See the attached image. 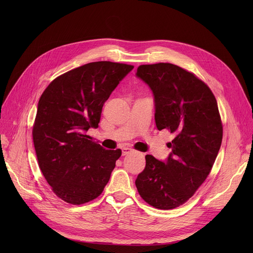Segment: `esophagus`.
<instances>
[{
  "instance_id": "34e87169",
  "label": "esophagus",
  "mask_w": 253,
  "mask_h": 253,
  "mask_svg": "<svg viewBox=\"0 0 253 253\" xmlns=\"http://www.w3.org/2000/svg\"><path fill=\"white\" fill-rule=\"evenodd\" d=\"M133 151V149L132 148H129V147H123L122 148V154L123 155H127L128 153H130V152H132Z\"/></svg>"
}]
</instances>
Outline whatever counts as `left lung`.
<instances>
[{"label": "left lung", "mask_w": 253, "mask_h": 253, "mask_svg": "<svg viewBox=\"0 0 253 253\" xmlns=\"http://www.w3.org/2000/svg\"><path fill=\"white\" fill-rule=\"evenodd\" d=\"M136 77L153 93L157 129L175 137L165 161L145 156L135 184L151 206L173 209L195 193L217 157L223 133L217 102L204 82L170 63L141 65Z\"/></svg>", "instance_id": "obj_1"}]
</instances>
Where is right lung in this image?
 <instances>
[{"label":"right lung","mask_w":253,"mask_h":253,"mask_svg":"<svg viewBox=\"0 0 253 253\" xmlns=\"http://www.w3.org/2000/svg\"><path fill=\"white\" fill-rule=\"evenodd\" d=\"M134 67L93 62L59 76L46 88L33 127L40 169L53 192L80 205L97 198L122 151L106 150L87 135L97 128L104 103Z\"/></svg>","instance_id":"1"}]
</instances>
